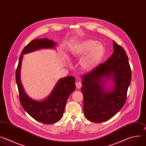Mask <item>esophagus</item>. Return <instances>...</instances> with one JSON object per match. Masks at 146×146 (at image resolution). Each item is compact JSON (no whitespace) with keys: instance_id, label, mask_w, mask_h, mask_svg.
Wrapping results in <instances>:
<instances>
[{"instance_id":"1","label":"esophagus","mask_w":146,"mask_h":146,"mask_svg":"<svg viewBox=\"0 0 146 146\" xmlns=\"http://www.w3.org/2000/svg\"><path fill=\"white\" fill-rule=\"evenodd\" d=\"M76 88H78V89H80L81 87V82L78 81V82H76Z\"/></svg>"}]
</instances>
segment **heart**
Here are the masks:
<instances>
[{"label":"heart","mask_w":146,"mask_h":146,"mask_svg":"<svg viewBox=\"0 0 146 146\" xmlns=\"http://www.w3.org/2000/svg\"><path fill=\"white\" fill-rule=\"evenodd\" d=\"M73 56L83 57L80 64L82 69L85 71H91L94 69L102 60L105 53L103 45L92 40L83 41L77 44L70 51Z\"/></svg>","instance_id":"heart-1"}]
</instances>
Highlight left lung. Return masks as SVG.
<instances>
[{"mask_svg":"<svg viewBox=\"0 0 146 146\" xmlns=\"http://www.w3.org/2000/svg\"><path fill=\"white\" fill-rule=\"evenodd\" d=\"M113 42L114 52L111 56L81 76L83 110L87 119L94 122L109 120L118 112L125 105L131 84L128 56L122 47L114 40Z\"/></svg>","mask_w":146,"mask_h":146,"instance_id":"8db88e82","label":"left lung"}]
</instances>
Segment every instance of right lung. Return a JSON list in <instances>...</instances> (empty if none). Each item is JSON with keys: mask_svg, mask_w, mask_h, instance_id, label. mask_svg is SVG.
Here are the masks:
<instances>
[{"mask_svg": "<svg viewBox=\"0 0 146 146\" xmlns=\"http://www.w3.org/2000/svg\"><path fill=\"white\" fill-rule=\"evenodd\" d=\"M55 46V41L47 38L31 41L21 54L15 73L19 100L23 109L35 119L46 124L55 123L62 118L67 100L76 89L75 78L73 76H67L59 79L48 97L36 100L29 97L24 90L21 70L24 55L40 49H54Z\"/></svg>", "mask_w": 146, "mask_h": 146, "instance_id": "add662e5", "label": "right lung"}]
</instances>
